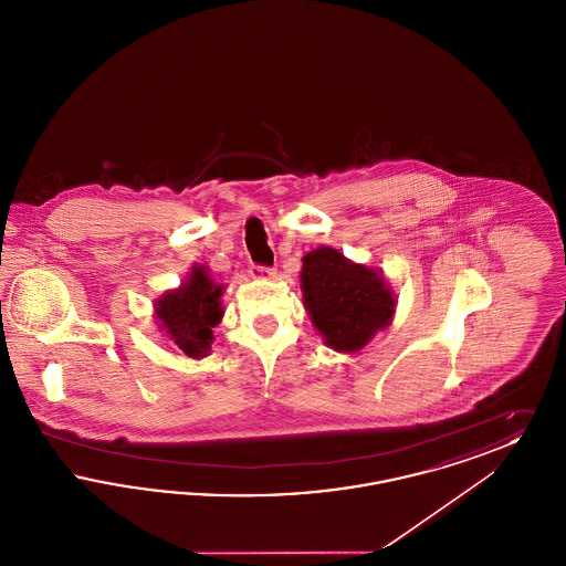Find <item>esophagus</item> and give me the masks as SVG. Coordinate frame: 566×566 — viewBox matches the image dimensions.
<instances>
[{"label": "esophagus", "instance_id": "34e87169", "mask_svg": "<svg viewBox=\"0 0 566 566\" xmlns=\"http://www.w3.org/2000/svg\"><path fill=\"white\" fill-rule=\"evenodd\" d=\"M252 275L254 277H275V270L265 268V265H256V268H252Z\"/></svg>", "mask_w": 566, "mask_h": 566}]
</instances>
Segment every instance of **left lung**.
Masks as SVG:
<instances>
[{"label": "left lung", "instance_id": "8db88e82", "mask_svg": "<svg viewBox=\"0 0 566 566\" xmlns=\"http://www.w3.org/2000/svg\"><path fill=\"white\" fill-rule=\"evenodd\" d=\"M301 289L312 323L335 350H360L395 314L384 277L326 245L303 259Z\"/></svg>", "mask_w": 566, "mask_h": 566}]
</instances>
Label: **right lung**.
<instances>
[{"label": "right lung", "mask_w": 566, "mask_h": 566, "mask_svg": "<svg viewBox=\"0 0 566 566\" xmlns=\"http://www.w3.org/2000/svg\"><path fill=\"white\" fill-rule=\"evenodd\" d=\"M220 295L222 286H216L203 268H195L182 289L157 301V318L163 328L190 358H201L210 352L212 328L222 318Z\"/></svg>", "instance_id": "add662e5"}]
</instances>
